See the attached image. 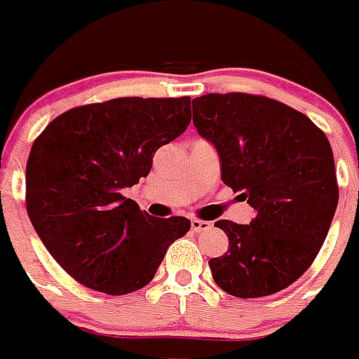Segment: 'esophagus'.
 I'll list each match as a JSON object with an SVG mask.
<instances>
[{
  "instance_id": "34e87169",
  "label": "esophagus",
  "mask_w": 359,
  "mask_h": 359,
  "mask_svg": "<svg viewBox=\"0 0 359 359\" xmlns=\"http://www.w3.org/2000/svg\"><path fill=\"white\" fill-rule=\"evenodd\" d=\"M210 227H212L210 222H203V219L197 218L191 219V231H194V233H203V231H208Z\"/></svg>"
}]
</instances>
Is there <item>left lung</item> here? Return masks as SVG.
I'll return each instance as SVG.
<instances>
[{"label":"left lung","instance_id":"left-lung-1","mask_svg":"<svg viewBox=\"0 0 359 359\" xmlns=\"http://www.w3.org/2000/svg\"><path fill=\"white\" fill-rule=\"evenodd\" d=\"M194 124L219 154L222 180L242 191L250 225L219 219L227 253L208 261L219 289L261 298L292 285L323 248L339 186L328 137L307 115L248 93L191 100Z\"/></svg>","mask_w":359,"mask_h":359}]
</instances>
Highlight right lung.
<instances>
[{
    "label": "right lung",
    "instance_id": "add662e5",
    "mask_svg": "<svg viewBox=\"0 0 359 359\" xmlns=\"http://www.w3.org/2000/svg\"><path fill=\"white\" fill-rule=\"evenodd\" d=\"M190 97H123L65 111L33 141L25 207L50 255L78 283L121 296L151 283L165 251L190 231L123 196L191 121Z\"/></svg>",
    "mask_w": 359,
    "mask_h": 359
}]
</instances>
